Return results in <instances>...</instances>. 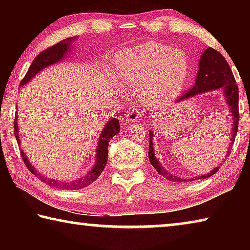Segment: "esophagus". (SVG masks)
I'll return each instance as SVG.
<instances>
[{"label":"esophagus","mask_w":250,"mask_h":250,"mask_svg":"<svg viewBox=\"0 0 250 250\" xmlns=\"http://www.w3.org/2000/svg\"><path fill=\"white\" fill-rule=\"evenodd\" d=\"M140 118H141V113L139 112L137 109H132L131 111L128 112V115H126V120L129 122H135L140 120Z\"/></svg>","instance_id":"34e87169"}]
</instances>
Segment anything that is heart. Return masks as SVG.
I'll use <instances>...</instances> for the list:
<instances>
[{"label":"heart","mask_w":250,"mask_h":250,"mask_svg":"<svg viewBox=\"0 0 250 250\" xmlns=\"http://www.w3.org/2000/svg\"><path fill=\"white\" fill-rule=\"evenodd\" d=\"M113 64L118 82L126 87H138L140 98L153 104H166L174 99L189 70L184 52L156 42L124 49Z\"/></svg>","instance_id":"obj_1"}]
</instances>
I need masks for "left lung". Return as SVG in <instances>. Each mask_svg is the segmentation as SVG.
I'll list each match as a JSON object with an SVG mask.
<instances>
[{
  "label": "left lung",
  "instance_id": "1",
  "mask_svg": "<svg viewBox=\"0 0 250 250\" xmlns=\"http://www.w3.org/2000/svg\"><path fill=\"white\" fill-rule=\"evenodd\" d=\"M213 90H221L222 94L225 98L226 104L229 109L230 116H231V130H230V138H229V146H228L227 154L230 153L232 143L235 141L236 133L238 131V87H237L234 75L230 69L229 65L226 62V59L223 57L221 53L217 50L213 49L211 47L206 48L204 52L202 53L200 61H198V71L196 75L195 83L194 86L186 91L184 95H182L176 103L180 101H185L186 99L192 98L200 94H204V92L213 91ZM150 134V143H149V160L152 166L158 171L159 174L166 177L168 181L174 182H182V181H195L198 179H207V177L215 174L219 168V167H214L209 173L204 175L196 176L195 179H188L183 180L180 176L173 175L172 173L163 167L162 164L159 162L156 159V155L154 153V146H153V131L149 130Z\"/></svg>",
  "mask_w": 250,
  "mask_h": 250
}]
</instances>
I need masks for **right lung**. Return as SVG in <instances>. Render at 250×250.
Instances as JSON below:
<instances>
[{
  "label": "right lung",
  "mask_w": 250,
  "mask_h": 250,
  "mask_svg": "<svg viewBox=\"0 0 250 250\" xmlns=\"http://www.w3.org/2000/svg\"><path fill=\"white\" fill-rule=\"evenodd\" d=\"M77 37V36H76ZM76 37H69V39H65L59 42V43L55 44L52 47L45 49L40 55H37L36 58L34 59L32 65L29 66L26 75L21 82L20 86L23 87L24 84L28 83L33 77L47 67L57 64V62L64 61V58L67 56H70L71 52H73V42L76 40ZM19 124H18V112L15 113V120H14V133L16 141L21 146V140L19 135ZM120 131V122L116 118L110 119L105 125L104 126L103 131L99 135V140L97 143V149H96V162L95 166L91 167V170L87 173L86 175L82 177H78L74 181H61V180H55V179H48L47 176H44L43 174L36 170L35 167L29 162L26 154L24 153L23 150H21V155H22L24 163L26 164V167L29 171H31L34 175H36L41 181H43L44 183L48 184L49 186H54V188H59L62 189H80L86 188V186L90 185L91 183L98 179V176L101 174V172L104 171V168L107 164L108 161V146L110 142V139H112L113 135H116Z\"/></svg>",
  "instance_id": "1"
}]
</instances>
